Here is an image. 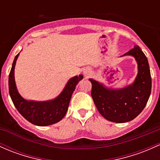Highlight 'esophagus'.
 <instances>
[{
	"label": "esophagus",
	"mask_w": 160,
	"mask_h": 160,
	"mask_svg": "<svg viewBox=\"0 0 160 160\" xmlns=\"http://www.w3.org/2000/svg\"><path fill=\"white\" fill-rule=\"evenodd\" d=\"M83 74L85 76L86 78H88V77L90 76V68H87L83 71Z\"/></svg>",
	"instance_id": "1"
}]
</instances>
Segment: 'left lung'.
<instances>
[{
  "label": "left lung",
  "instance_id": "1",
  "mask_svg": "<svg viewBox=\"0 0 160 160\" xmlns=\"http://www.w3.org/2000/svg\"><path fill=\"white\" fill-rule=\"evenodd\" d=\"M124 56H132L138 64V74L132 83L123 88H111L94 79L92 95L98 111L105 118L115 123L133 120L143 111L151 92V76L147 57L138 45Z\"/></svg>",
  "mask_w": 160,
  "mask_h": 160
}]
</instances>
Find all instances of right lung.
Wrapping results in <instances>:
<instances>
[{
    "label": "right lung",
    "instance_id": "obj_1",
    "mask_svg": "<svg viewBox=\"0 0 160 160\" xmlns=\"http://www.w3.org/2000/svg\"><path fill=\"white\" fill-rule=\"evenodd\" d=\"M15 57L9 74V92L16 108L27 121L35 125L48 126L60 122L66 115L72 93L77 83L83 78V75L71 77L57 97L47 101H35L24 99L18 92L14 77Z\"/></svg>",
    "mask_w": 160,
    "mask_h": 160
}]
</instances>
